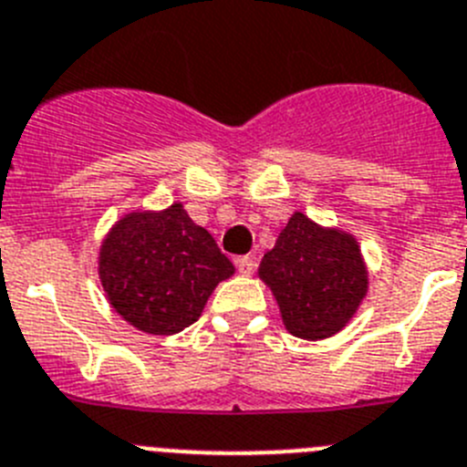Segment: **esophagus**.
<instances>
[{
    "mask_svg": "<svg viewBox=\"0 0 467 467\" xmlns=\"http://www.w3.org/2000/svg\"><path fill=\"white\" fill-rule=\"evenodd\" d=\"M237 270L239 275L251 276L255 270V258H251V255H242V258H237Z\"/></svg>",
    "mask_w": 467,
    "mask_h": 467,
    "instance_id": "obj_1",
    "label": "esophagus"
}]
</instances>
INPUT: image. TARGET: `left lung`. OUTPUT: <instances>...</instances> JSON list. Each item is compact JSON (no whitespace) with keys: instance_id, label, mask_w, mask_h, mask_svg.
<instances>
[{"instance_id":"left-lung-1","label":"left lung","mask_w":467,"mask_h":467,"mask_svg":"<svg viewBox=\"0 0 467 467\" xmlns=\"http://www.w3.org/2000/svg\"><path fill=\"white\" fill-rule=\"evenodd\" d=\"M285 330L300 339L339 333L368 296V267L354 234L323 228L296 212L260 260Z\"/></svg>"}]
</instances>
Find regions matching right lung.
<instances>
[{"label": "right lung", "instance_id": "obj_1", "mask_svg": "<svg viewBox=\"0 0 467 467\" xmlns=\"http://www.w3.org/2000/svg\"><path fill=\"white\" fill-rule=\"evenodd\" d=\"M98 272L109 305L130 326L174 335L200 318L213 288L234 275V265L174 202L116 221L99 246Z\"/></svg>", "mask_w": 467, "mask_h": 467}]
</instances>
